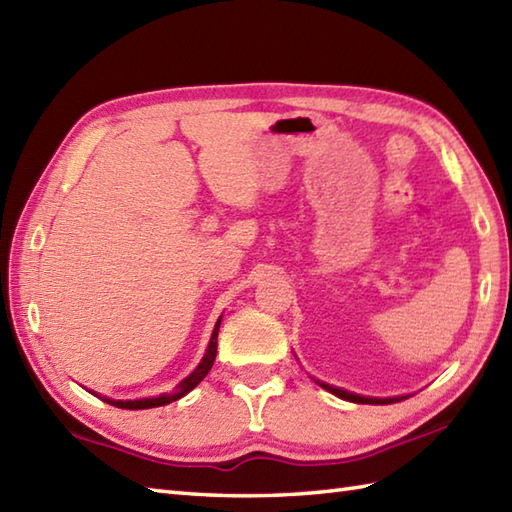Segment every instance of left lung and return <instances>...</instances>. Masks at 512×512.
Wrapping results in <instances>:
<instances>
[{
    "label": "left lung",
    "mask_w": 512,
    "mask_h": 512,
    "mask_svg": "<svg viewBox=\"0 0 512 512\" xmlns=\"http://www.w3.org/2000/svg\"><path fill=\"white\" fill-rule=\"evenodd\" d=\"M323 389H328L330 394H334V396H339V398H343V400H350V402H358V405H391V402H398V400H402V396L400 398H365V396H356V394H350V391H345V389H339V387H332V385H325V383H319Z\"/></svg>",
    "instance_id": "obj_1"
}]
</instances>
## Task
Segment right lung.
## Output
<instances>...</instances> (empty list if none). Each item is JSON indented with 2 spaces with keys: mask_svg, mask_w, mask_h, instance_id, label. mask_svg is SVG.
Returning <instances> with one entry per match:
<instances>
[{
  "mask_svg": "<svg viewBox=\"0 0 512 512\" xmlns=\"http://www.w3.org/2000/svg\"><path fill=\"white\" fill-rule=\"evenodd\" d=\"M222 321V319H220ZM220 321H217L213 336H211V343H209V350H206L202 363L195 367V372L191 376H187L182 380V383L171 391V394H165L160 398H143V400H110V398H103L105 402H110V405L118 407V409H151V407H160V405H169V402L178 400L182 396H187L193 387L200 385V380L209 374V369L213 367L215 361V354H217V332H220Z\"/></svg>",
  "mask_w": 512,
  "mask_h": 512,
  "instance_id": "obj_1",
  "label": "right lung"
}]
</instances>
